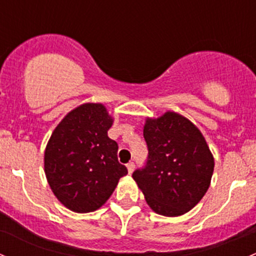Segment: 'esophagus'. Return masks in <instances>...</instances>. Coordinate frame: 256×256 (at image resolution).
I'll list each match as a JSON object with an SVG mask.
<instances>
[{"mask_svg": "<svg viewBox=\"0 0 256 256\" xmlns=\"http://www.w3.org/2000/svg\"><path fill=\"white\" fill-rule=\"evenodd\" d=\"M126 167H128V174H132V171H134V170H135V164H134V162H128V166H126Z\"/></svg>", "mask_w": 256, "mask_h": 256, "instance_id": "1", "label": "esophagus"}]
</instances>
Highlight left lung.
<instances>
[{"label":"left lung","mask_w":256,"mask_h":256,"mask_svg":"<svg viewBox=\"0 0 256 256\" xmlns=\"http://www.w3.org/2000/svg\"><path fill=\"white\" fill-rule=\"evenodd\" d=\"M146 164L132 178L152 210L177 216L190 210L208 190L214 158L200 131L188 118L166 112L147 118Z\"/></svg>","instance_id":"8db88e82"}]
</instances>
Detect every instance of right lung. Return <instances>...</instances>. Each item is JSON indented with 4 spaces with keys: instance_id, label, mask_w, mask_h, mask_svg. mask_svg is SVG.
Masks as SVG:
<instances>
[{
    "instance_id": "obj_1",
    "label": "right lung",
    "mask_w": 256,
    "mask_h": 256,
    "mask_svg": "<svg viewBox=\"0 0 256 256\" xmlns=\"http://www.w3.org/2000/svg\"><path fill=\"white\" fill-rule=\"evenodd\" d=\"M112 125L104 105L84 104L69 112L49 138L46 176L54 196L70 210H96L128 174L118 160V144L108 136Z\"/></svg>"
}]
</instances>
